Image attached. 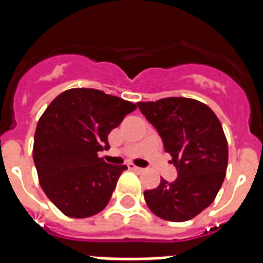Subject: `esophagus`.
<instances>
[{
	"mask_svg": "<svg viewBox=\"0 0 263 263\" xmlns=\"http://www.w3.org/2000/svg\"><path fill=\"white\" fill-rule=\"evenodd\" d=\"M127 166H128V169H131V171H136V172H142V171H143V169L139 168V166H136V165L131 164V162H129V164H128Z\"/></svg>",
	"mask_w": 263,
	"mask_h": 263,
	"instance_id": "1",
	"label": "esophagus"
}]
</instances>
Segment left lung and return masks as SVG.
<instances>
[{
  "label": "left lung",
  "instance_id": "left-lung-1",
  "mask_svg": "<svg viewBox=\"0 0 263 263\" xmlns=\"http://www.w3.org/2000/svg\"><path fill=\"white\" fill-rule=\"evenodd\" d=\"M136 105L158 131L179 175L172 183L161 179L144 191V200L162 220H191L213 203L225 179L228 143L220 120L208 105L183 97Z\"/></svg>",
  "mask_w": 263,
  "mask_h": 263
}]
</instances>
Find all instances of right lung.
Here are the masks:
<instances>
[{
  "label": "right lung",
  "mask_w": 263,
  "mask_h": 263,
  "mask_svg": "<svg viewBox=\"0 0 263 263\" xmlns=\"http://www.w3.org/2000/svg\"><path fill=\"white\" fill-rule=\"evenodd\" d=\"M135 103L95 88L61 92L41 116L34 136L39 184L59 210L86 218L106 208L125 165L106 164L99 152Z\"/></svg>",
  "instance_id": "1"
}]
</instances>
